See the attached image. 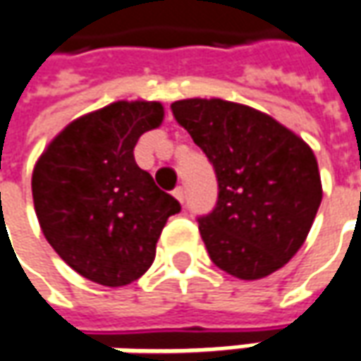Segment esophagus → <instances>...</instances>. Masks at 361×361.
Masks as SVG:
<instances>
[{
  "instance_id": "obj_1",
  "label": "esophagus",
  "mask_w": 361,
  "mask_h": 361,
  "mask_svg": "<svg viewBox=\"0 0 361 361\" xmlns=\"http://www.w3.org/2000/svg\"><path fill=\"white\" fill-rule=\"evenodd\" d=\"M173 197H176L180 204H183V200H185V190H183L181 185L180 188H176V190H173Z\"/></svg>"
}]
</instances>
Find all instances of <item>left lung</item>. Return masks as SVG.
I'll return each mask as SVG.
<instances>
[{"label": "left lung", "mask_w": 361, "mask_h": 361, "mask_svg": "<svg viewBox=\"0 0 361 361\" xmlns=\"http://www.w3.org/2000/svg\"><path fill=\"white\" fill-rule=\"evenodd\" d=\"M171 111L216 169L218 204L197 219L212 262L240 280L286 266L322 204L312 147L267 114L226 99H180Z\"/></svg>", "instance_id": "8db88e82"}]
</instances>
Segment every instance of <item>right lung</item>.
Instances as JSON below:
<instances>
[{
	"label": "right lung",
	"mask_w": 361,
	"mask_h": 361,
	"mask_svg": "<svg viewBox=\"0 0 361 361\" xmlns=\"http://www.w3.org/2000/svg\"><path fill=\"white\" fill-rule=\"evenodd\" d=\"M161 121L159 102L109 104L73 119L33 168V205L45 240L95 283L119 288L142 278L166 221L181 209L133 157L140 135Z\"/></svg>",
	"instance_id": "1"
}]
</instances>
